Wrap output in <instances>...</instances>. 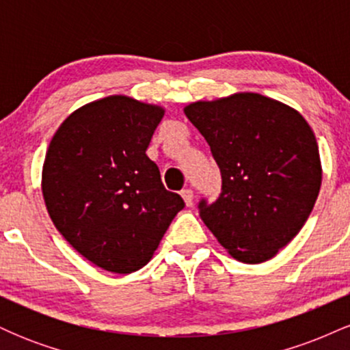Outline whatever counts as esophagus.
<instances>
[{"label": "esophagus", "instance_id": "obj_1", "mask_svg": "<svg viewBox=\"0 0 350 350\" xmlns=\"http://www.w3.org/2000/svg\"><path fill=\"white\" fill-rule=\"evenodd\" d=\"M180 196H183V199H184V202H186V206L191 207L192 202H194V192H192V189H189V187L183 189V191H180Z\"/></svg>", "mask_w": 350, "mask_h": 350}]
</instances>
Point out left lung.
I'll list each match as a JSON object with an SVG mask.
<instances>
[{
	"label": "left lung",
	"mask_w": 350,
	"mask_h": 350,
	"mask_svg": "<svg viewBox=\"0 0 350 350\" xmlns=\"http://www.w3.org/2000/svg\"><path fill=\"white\" fill-rule=\"evenodd\" d=\"M184 113L211 146L222 174L215 202L199 214L243 263H263L298 235L323 180L319 148L295 108L252 92L194 102Z\"/></svg>",
	"instance_id": "obj_1"
}]
</instances>
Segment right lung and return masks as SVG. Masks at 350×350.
I'll use <instances>...</instances> for the list:
<instances>
[{
	"label": "right lung",
	"mask_w": 350,
	"mask_h": 350,
	"mask_svg": "<svg viewBox=\"0 0 350 350\" xmlns=\"http://www.w3.org/2000/svg\"><path fill=\"white\" fill-rule=\"evenodd\" d=\"M163 116V107L110 95L72 111L47 148L42 196L52 222L107 271L143 268L184 207L146 156Z\"/></svg>",
	"instance_id": "1"
}]
</instances>
